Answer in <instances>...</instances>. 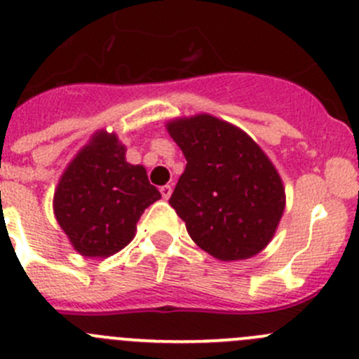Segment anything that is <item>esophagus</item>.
I'll list each match as a JSON object with an SVG mask.
<instances>
[{
	"instance_id": "34e87169",
	"label": "esophagus",
	"mask_w": 359,
	"mask_h": 359,
	"mask_svg": "<svg viewBox=\"0 0 359 359\" xmlns=\"http://www.w3.org/2000/svg\"><path fill=\"white\" fill-rule=\"evenodd\" d=\"M159 191H161V196L165 198V200H168L170 196H172V186H168V184H166V186H161L159 187Z\"/></svg>"
}]
</instances>
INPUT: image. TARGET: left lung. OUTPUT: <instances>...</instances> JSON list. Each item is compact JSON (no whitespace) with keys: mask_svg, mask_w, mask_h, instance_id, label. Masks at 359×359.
<instances>
[{"mask_svg":"<svg viewBox=\"0 0 359 359\" xmlns=\"http://www.w3.org/2000/svg\"><path fill=\"white\" fill-rule=\"evenodd\" d=\"M166 130L187 161L170 205L193 242L221 261L261 252L286 207L283 179L263 149L210 114L168 121Z\"/></svg>","mask_w":359,"mask_h":359,"instance_id":"8db88e82","label":"left lung"}]
</instances>
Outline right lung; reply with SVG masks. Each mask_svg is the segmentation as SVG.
<instances>
[{
    "mask_svg": "<svg viewBox=\"0 0 359 359\" xmlns=\"http://www.w3.org/2000/svg\"><path fill=\"white\" fill-rule=\"evenodd\" d=\"M159 198L145 166L130 165L117 135L100 130L62 172L54 215L76 252L109 257L133 240L138 219Z\"/></svg>",
    "mask_w": 359,
    "mask_h": 359,
    "instance_id": "1",
    "label": "right lung"
}]
</instances>
